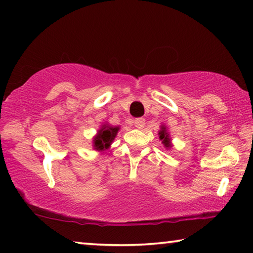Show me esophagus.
<instances>
[{
    "label": "esophagus",
    "instance_id": "34e87169",
    "mask_svg": "<svg viewBox=\"0 0 253 253\" xmlns=\"http://www.w3.org/2000/svg\"><path fill=\"white\" fill-rule=\"evenodd\" d=\"M134 125H135L136 128H138V129H142V128L145 126V119L144 118H137V119H135Z\"/></svg>",
    "mask_w": 253,
    "mask_h": 253
}]
</instances>
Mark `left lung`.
Segmentation results:
<instances>
[{
  "label": "left lung",
  "mask_w": 253,
  "mask_h": 253,
  "mask_svg": "<svg viewBox=\"0 0 253 253\" xmlns=\"http://www.w3.org/2000/svg\"><path fill=\"white\" fill-rule=\"evenodd\" d=\"M158 136H160V139L162 140V143L164 144V146L166 148H170L172 147V143H170V137H169V132L168 131V128L166 126L162 125L161 129L158 130Z\"/></svg>",
  "instance_id": "obj_1"
}]
</instances>
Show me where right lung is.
<instances>
[{
	"instance_id": "obj_1",
	"label": "right lung",
	"mask_w": 253,
	"mask_h": 253,
	"mask_svg": "<svg viewBox=\"0 0 253 253\" xmlns=\"http://www.w3.org/2000/svg\"><path fill=\"white\" fill-rule=\"evenodd\" d=\"M118 130L119 127L117 126H110L108 124H104L98 130L97 135L93 137V148L96 151H105V149L109 148Z\"/></svg>"
}]
</instances>
